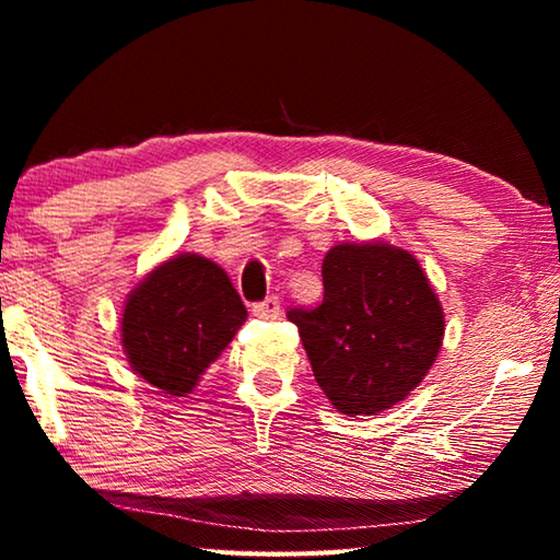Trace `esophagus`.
Here are the masks:
<instances>
[{
  "instance_id": "obj_1",
  "label": "esophagus",
  "mask_w": 560,
  "mask_h": 560,
  "mask_svg": "<svg viewBox=\"0 0 560 560\" xmlns=\"http://www.w3.org/2000/svg\"><path fill=\"white\" fill-rule=\"evenodd\" d=\"M252 311H254V316L273 320V318H279V314H281V303H279L277 296H269V299H264L259 303H254Z\"/></svg>"
}]
</instances>
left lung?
<instances>
[{
    "label": "left lung",
    "instance_id": "1",
    "mask_svg": "<svg viewBox=\"0 0 560 560\" xmlns=\"http://www.w3.org/2000/svg\"><path fill=\"white\" fill-rule=\"evenodd\" d=\"M324 301L291 308L316 383L338 412L377 415L405 400L440 353L444 314L410 252L338 244L324 259Z\"/></svg>",
    "mask_w": 560,
    "mask_h": 560
}]
</instances>
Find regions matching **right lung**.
Instances as JSON below:
<instances>
[{"instance_id": "right-lung-1", "label": "right lung", "mask_w": 560, "mask_h": 560, "mask_svg": "<svg viewBox=\"0 0 560 560\" xmlns=\"http://www.w3.org/2000/svg\"><path fill=\"white\" fill-rule=\"evenodd\" d=\"M244 320L246 308L224 269L200 254H179L150 271L128 296L122 350L143 381L185 397Z\"/></svg>"}]
</instances>
